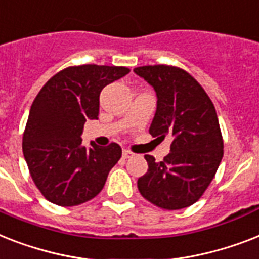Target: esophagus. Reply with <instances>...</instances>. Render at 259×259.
Listing matches in <instances>:
<instances>
[{
    "instance_id": "34e87169",
    "label": "esophagus",
    "mask_w": 259,
    "mask_h": 259,
    "mask_svg": "<svg viewBox=\"0 0 259 259\" xmlns=\"http://www.w3.org/2000/svg\"><path fill=\"white\" fill-rule=\"evenodd\" d=\"M132 155H134V154H132V152H131V151H130V150H123V158H124V159L131 158Z\"/></svg>"
}]
</instances>
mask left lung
<instances>
[{
  "instance_id": "8db88e82",
  "label": "left lung",
  "mask_w": 259,
  "mask_h": 259,
  "mask_svg": "<svg viewBox=\"0 0 259 259\" xmlns=\"http://www.w3.org/2000/svg\"><path fill=\"white\" fill-rule=\"evenodd\" d=\"M156 92L154 138H171L163 162L144 155L148 169L138 179L147 200L164 210L188 207L203 195L223 156V140L214 104L191 74L169 65L134 69Z\"/></svg>"
}]
</instances>
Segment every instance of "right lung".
I'll return each instance as SVG.
<instances>
[{
	"label": "right lung",
	"mask_w": 259,
	"mask_h": 259,
	"mask_svg": "<svg viewBox=\"0 0 259 259\" xmlns=\"http://www.w3.org/2000/svg\"><path fill=\"white\" fill-rule=\"evenodd\" d=\"M130 73L125 67L87 64L55 74L33 101L22 151L34 185L49 202L77 206L103 190L109 171L121 158L112 143L82 146L87 120L97 119L101 90Z\"/></svg>",
	"instance_id": "right-lung-1"
}]
</instances>
